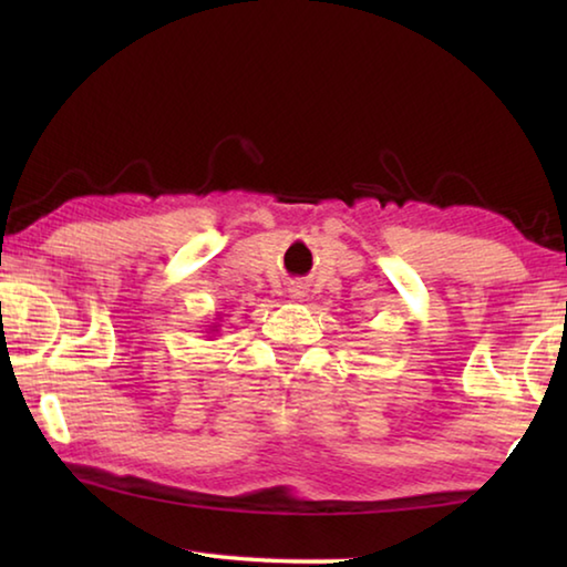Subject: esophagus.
Here are the masks:
<instances>
[{
	"instance_id": "1",
	"label": "esophagus",
	"mask_w": 567,
	"mask_h": 567,
	"mask_svg": "<svg viewBox=\"0 0 567 567\" xmlns=\"http://www.w3.org/2000/svg\"><path fill=\"white\" fill-rule=\"evenodd\" d=\"M287 292H290L292 300H302L307 290H305V285H302V282H292L290 287H287Z\"/></svg>"
}]
</instances>
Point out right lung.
Masks as SVG:
<instances>
[{
    "label": "right lung",
    "mask_w": 567,
    "mask_h": 567,
    "mask_svg": "<svg viewBox=\"0 0 567 567\" xmlns=\"http://www.w3.org/2000/svg\"><path fill=\"white\" fill-rule=\"evenodd\" d=\"M217 328H219V324H215V322L209 324V334H215V332H217Z\"/></svg>",
    "instance_id": "right-lung-1"
}]
</instances>
